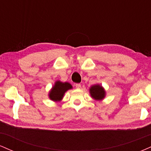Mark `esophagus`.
<instances>
[{
    "instance_id": "1",
    "label": "esophagus",
    "mask_w": 151,
    "mask_h": 151,
    "mask_svg": "<svg viewBox=\"0 0 151 151\" xmlns=\"http://www.w3.org/2000/svg\"><path fill=\"white\" fill-rule=\"evenodd\" d=\"M75 86H76V88H77V89H81V87L80 84H75Z\"/></svg>"
}]
</instances>
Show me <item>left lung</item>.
Returning <instances> with one entry per match:
<instances>
[{
	"label": "left lung",
	"instance_id": "8db88e82",
	"mask_svg": "<svg viewBox=\"0 0 151 151\" xmlns=\"http://www.w3.org/2000/svg\"><path fill=\"white\" fill-rule=\"evenodd\" d=\"M90 96L96 101H102L106 97L104 88L99 84H93L89 88Z\"/></svg>",
	"mask_w": 151,
	"mask_h": 151
}]
</instances>
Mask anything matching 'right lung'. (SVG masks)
<instances>
[{"label":"right lung","instance_id":"1","mask_svg":"<svg viewBox=\"0 0 151 151\" xmlns=\"http://www.w3.org/2000/svg\"><path fill=\"white\" fill-rule=\"evenodd\" d=\"M72 89V84L69 82H62L61 81L58 80L55 81V84L50 89L48 96L52 101L55 102L60 101L63 99L66 91Z\"/></svg>","mask_w":151,"mask_h":151}]
</instances>
